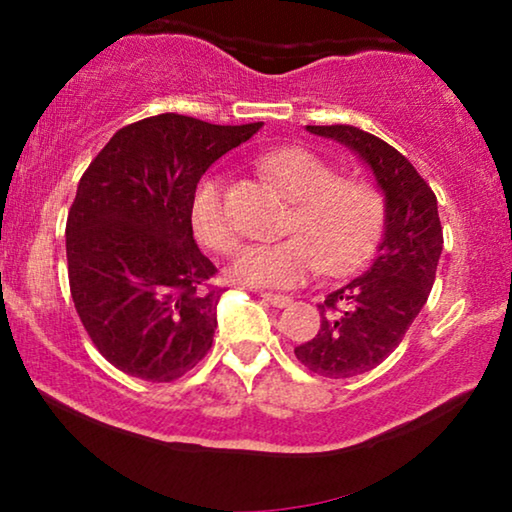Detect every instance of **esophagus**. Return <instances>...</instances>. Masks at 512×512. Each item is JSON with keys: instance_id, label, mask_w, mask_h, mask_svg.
I'll return each instance as SVG.
<instances>
[{"instance_id": "1", "label": "esophagus", "mask_w": 512, "mask_h": 512, "mask_svg": "<svg viewBox=\"0 0 512 512\" xmlns=\"http://www.w3.org/2000/svg\"><path fill=\"white\" fill-rule=\"evenodd\" d=\"M261 298L272 307H286L291 303V296H282V293H261Z\"/></svg>"}]
</instances>
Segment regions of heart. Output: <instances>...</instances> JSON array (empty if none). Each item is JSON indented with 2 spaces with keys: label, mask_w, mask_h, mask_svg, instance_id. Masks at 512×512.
I'll list each match as a JSON object with an SVG mask.
<instances>
[{
  "label": "heart",
  "mask_w": 512,
  "mask_h": 512,
  "mask_svg": "<svg viewBox=\"0 0 512 512\" xmlns=\"http://www.w3.org/2000/svg\"><path fill=\"white\" fill-rule=\"evenodd\" d=\"M261 170L289 202L293 214L286 240L249 244L230 265L237 282L268 289H291L319 268L340 277L359 270L382 240L387 205L366 179H345L317 153L277 149L261 158ZM191 223L200 242L230 254L240 242L219 179H202L193 193Z\"/></svg>",
  "instance_id": "1"
}]
</instances>
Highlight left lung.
Wrapping results in <instances>:
<instances>
[{"instance_id":"left-lung-1","label":"left lung","mask_w":512,"mask_h":512,"mask_svg":"<svg viewBox=\"0 0 512 512\" xmlns=\"http://www.w3.org/2000/svg\"><path fill=\"white\" fill-rule=\"evenodd\" d=\"M307 130L354 151L373 172L387 205L373 265L328 293L319 305V333L293 349L312 373L345 380L380 366L401 345L431 293L443 228L431 186L394 146L352 125H307Z\"/></svg>"}]
</instances>
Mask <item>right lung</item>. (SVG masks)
<instances>
[{
  "label": "right lung",
  "instance_id": "1",
  "mask_svg": "<svg viewBox=\"0 0 512 512\" xmlns=\"http://www.w3.org/2000/svg\"><path fill=\"white\" fill-rule=\"evenodd\" d=\"M261 125L151 116L118 130L83 172L67 216L69 291L111 366L172 382L209 352L221 289L193 240V193Z\"/></svg>",
  "mask_w": 512,
  "mask_h": 512
}]
</instances>
